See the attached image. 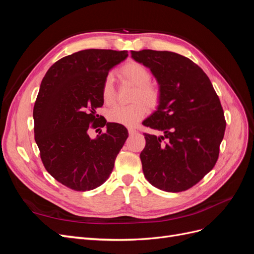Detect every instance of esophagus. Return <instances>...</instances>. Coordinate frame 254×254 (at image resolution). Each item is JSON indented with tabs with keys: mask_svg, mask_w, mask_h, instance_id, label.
<instances>
[{
	"mask_svg": "<svg viewBox=\"0 0 254 254\" xmlns=\"http://www.w3.org/2000/svg\"><path fill=\"white\" fill-rule=\"evenodd\" d=\"M128 132H129V134H133V133L136 132V129L132 128V127H129L128 128Z\"/></svg>",
	"mask_w": 254,
	"mask_h": 254,
	"instance_id": "1",
	"label": "esophagus"
}]
</instances>
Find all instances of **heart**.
Listing matches in <instances>:
<instances>
[{
  "label": "heart",
  "mask_w": 254,
  "mask_h": 254,
  "mask_svg": "<svg viewBox=\"0 0 254 254\" xmlns=\"http://www.w3.org/2000/svg\"><path fill=\"white\" fill-rule=\"evenodd\" d=\"M119 75L122 80L130 82L135 87L131 96L133 104L128 106H114L107 118L111 123L124 126H134L139 123L149 109H156L161 101V91L158 86L151 83V73L147 67L136 61H129L120 67ZM102 97L106 105H111L115 101L114 79L109 74L102 86Z\"/></svg>",
  "instance_id": "b5f03b06"
}]
</instances>
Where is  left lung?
I'll list each match as a JSON object with an SVG mask.
<instances>
[{
  "label": "left lung",
  "instance_id": "left-lung-1",
  "mask_svg": "<svg viewBox=\"0 0 254 254\" xmlns=\"http://www.w3.org/2000/svg\"><path fill=\"white\" fill-rule=\"evenodd\" d=\"M131 57L150 68L161 91L158 110L143 122L163 132L143 133L145 178L165 191L187 190L217 162L226 130L219 97L202 68L179 54L143 50Z\"/></svg>",
  "mask_w": 254,
  "mask_h": 254
}]
</instances>
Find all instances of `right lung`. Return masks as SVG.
Masks as SVG:
<instances>
[{
    "instance_id": "add662e5",
    "label": "right lung",
    "mask_w": 254,
    "mask_h": 254,
    "mask_svg": "<svg viewBox=\"0 0 254 254\" xmlns=\"http://www.w3.org/2000/svg\"><path fill=\"white\" fill-rule=\"evenodd\" d=\"M127 56V51L76 52L56 61L41 81L33 112L35 141L45 170L73 190L102 186L128 137L124 126L99 121L96 114L106 76ZM99 124L107 131L91 139L87 130Z\"/></svg>"
}]
</instances>
